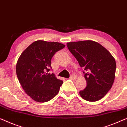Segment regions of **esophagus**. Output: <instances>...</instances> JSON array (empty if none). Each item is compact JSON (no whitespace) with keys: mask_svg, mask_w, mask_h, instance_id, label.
Instances as JSON below:
<instances>
[{"mask_svg":"<svg viewBox=\"0 0 127 127\" xmlns=\"http://www.w3.org/2000/svg\"><path fill=\"white\" fill-rule=\"evenodd\" d=\"M70 79H71V80H76L77 76L74 74V75H71L70 77Z\"/></svg>","mask_w":127,"mask_h":127,"instance_id":"34e87169","label":"esophagus"}]
</instances>
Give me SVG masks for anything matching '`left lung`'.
<instances>
[{"label":"left lung","mask_w":127,"mask_h":127,"mask_svg":"<svg viewBox=\"0 0 127 127\" xmlns=\"http://www.w3.org/2000/svg\"><path fill=\"white\" fill-rule=\"evenodd\" d=\"M70 51L86 71V88L80 95L88 101L101 99L111 89L116 64L110 52L98 42L88 40L67 43Z\"/></svg>","instance_id":"obj_1"}]
</instances>
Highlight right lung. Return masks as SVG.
<instances>
[{
    "mask_svg": "<svg viewBox=\"0 0 127 127\" xmlns=\"http://www.w3.org/2000/svg\"><path fill=\"white\" fill-rule=\"evenodd\" d=\"M65 45L59 42L36 41L29 45L18 58L16 73L25 93L33 100L45 102L57 95L63 81L57 78L51 60Z\"/></svg>",
    "mask_w": 127,
    "mask_h": 127,
    "instance_id": "add662e5",
    "label": "right lung"
}]
</instances>
